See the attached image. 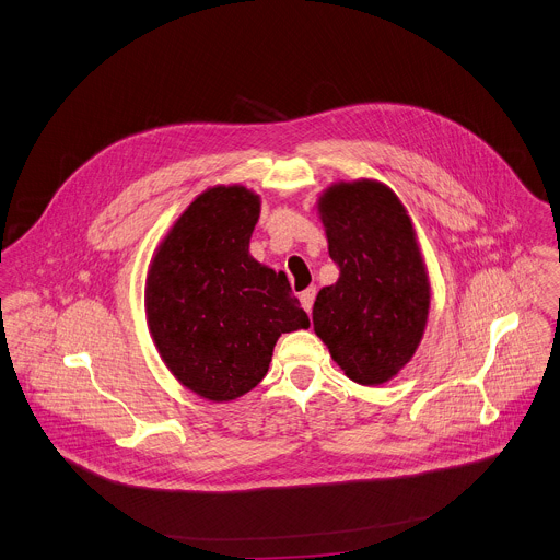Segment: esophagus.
<instances>
[{
	"label": "esophagus",
	"mask_w": 560,
	"mask_h": 560,
	"mask_svg": "<svg viewBox=\"0 0 560 560\" xmlns=\"http://www.w3.org/2000/svg\"><path fill=\"white\" fill-rule=\"evenodd\" d=\"M314 294H316V290L314 288H307V290H303L301 294H299V301H301V305H303V310L310 314L312 312V303H314Z\"/></svg>",
	"instance_id": "obj_1"
}]
</instances>
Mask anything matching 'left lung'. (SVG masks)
<instances>
[{
	"label": "left lung",
	"instance_id": "1",
	"mask_svg": "<svg viewBox=\"0 0 560 560\" xmlns=\"http://www.w3.org/2000/svg\"><path fill=\"white\" fill-rule=\"evenodd\" d=\"M316 210L339 279L316 294L314 332L348 378L383 385L415 357L430 314V279L412 219L376 179L330 184Z\"/></svg>",
	"mask_w": 560,
	"mask_h": 560
}]
</instances>
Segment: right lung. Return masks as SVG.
<instances>
[{
    "instance_id": "right-lung-1",
    "label": "right lung",
    "mask_w": 560,
    "mask_h": 560,
    "mask_svg": "<svg viewBox=\"0 0 560 560\" xmlns=\"http://www.w3.org/2000/svg\"><path fill=\"white\" fill-rule=\"evenodd\" d=\"M261 197L212 186L154 248L143 305L154 348L190 392L234 401L266 376L283 332L310 326L283 272L250 255Z\"/></svg>"
}]
</instances>
